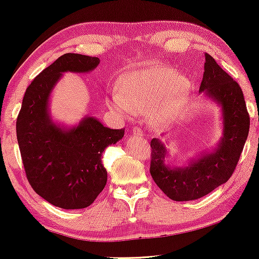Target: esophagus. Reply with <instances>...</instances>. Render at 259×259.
Returning a JSON list of instances; mask_svg holds the SVG:
<instances>
[{
	"label": "esophagus",
	"mask_w": 259,
	"mask_h": 259,
	"mask_svg": "<svg viewBox=\"0 0 259 259\" xmlns=\"http://www.w3.org/2000/svg\"><path fill=\"white\" fill-rule=\"evenodd\" d=\"M133 134L137 135V137H143V135H145V133H143L139 127H133Z\"/></svg>",
	"instance_id": "34e87169"
}]
</instances>
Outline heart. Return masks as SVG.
<instances>
[{"mask_svg": "<svg viewBox=\"0 0 259 259\" xmlns=\"http://www.w3.org/2000/svg\"><path fill=\"white\" fill-rule=\"evenodd\" d=\"M188 90V79L169 67L135 70L120 79L108 107L125 118L133 111L148 113L154 125L167 126L177 118Z\"/></svg>", "mask_w": 259, "mask_h": 259, "instance_id": "heart-1", "label": "heart"}]
</instances>
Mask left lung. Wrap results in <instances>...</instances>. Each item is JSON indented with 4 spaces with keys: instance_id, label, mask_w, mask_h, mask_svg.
Wrapping results in <instances>:
<instances>
[{
    "instance_id": "8db88e82",
    "label": "left lung",
    "mask_w": 259,
    "mask_h": 259,
    "mask_svg": "<svg viewBox=\"0 0 259 259\" xmlns=\"http://www.w3.org/2000/svg\"><path fill=\"white\" fill-rule=\"evenodd\" d=\"M204 56L200 93L214 102L222 113V137L217 146L185 165L173 166L167 163L168 148L162 140L155 138L150 143L152 179L167 197L178 202L197 200L225 184L234 172L249 133L250 118L239 83L209 54Z\"/></svg>"
}]
</instances>
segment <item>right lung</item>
I'll list each match as a JSON object with an SVG mask.
<instances>
[{
	"label": "right lung",
	"mask_w": 259,
	"mask_h": 259,
	"mask_svg": "<svg viewBox=\"0 0 259 259\" xmlns=\"http://www.w3.org/2000/svg\"><path fill=\"white\" fill-rule=\"evenodd\" d=\"M99 64L97 57L80 54L57 58L27 87L17 118L27 180L37 195L61 209H83L95 201L108 180L102 154L125 134V128L111 130L92 116L71 126L52 117L49 101L63 73H88Z\"/></svg>",
	"instance_id": "add662e5"
}]
</instances>
